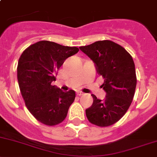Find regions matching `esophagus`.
Instances as JSON below:
<instances>
[{"mask_svg":"<svg viewBox=\"0 0 157 157\" xmlns=\"http://www.w3.org/2000/svg\"><path fill=\"white\" fill-rule=\"evenodd\" d=\"M83 93L81 92V91H77V96H81V95H83Z\"/></svg>","mask_w":157,"mask_h":157,"instance_id":"1","label":"esophagus"}]
</instances>
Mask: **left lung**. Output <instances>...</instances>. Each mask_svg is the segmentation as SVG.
Here are the masks:
<instances>
[{"label":"left lung","instance_id":"obj_1","mask_svg":"<svg viewBox=\"0 0 157 157\" xmlns=\"http://www.w3.org/2000/svg\"><path fill=\"white\" fill-rule=\"evenodd\" d=\"M80 51L93 60L97 73L102 76L106 97L100 100L92 94V106L86 109L91 124L99 127L113 125L130 107L136 86L135 64L130 54L111 40H99Z\"/></svg>","mask_w":157,"mask_h":157}]
</instances>
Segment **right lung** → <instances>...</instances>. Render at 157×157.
<instances>
[{
  "label": "right lung",
  "mask_w": 157,
  "mask_h": 157,
  "mask_svg": "<svg viewBox=\"0 0 157 157\" xmlns=\"http://www.w3.org/2000/svg\"><path fill=\"white\" fill-rule=\"evenodd\" d=\"M78 51L76 47L41 40L30 45L21 54L17 65L21 95L30 113L42 124L57 125L66 118L75 92L73 90L64 92L53 86V82L65 60Z\"/></svg>",
  "instance_id": "right-lung-1"
}]
</instances>
